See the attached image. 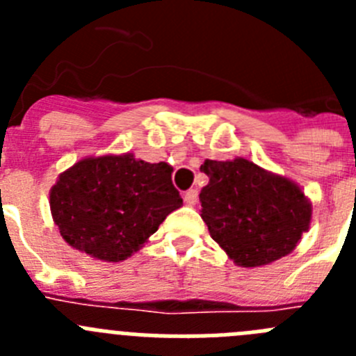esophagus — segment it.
<instances>
[{"label": "esophagus", "instance_id": "esophagus-1", "mask_svg": "<svg viewBox=\"0 0 356 356\" xmlns=\"http://www.w3.org/2000/svg\"><path fill=\"white\" fill-rule=\"evenodd\" d=\"M185 203H187L188 207H194L197 203V191L196 188H191V191H187L185 193Z\"/></svg>", "mask_w": 356, "mask_h": 356}]
</instances>
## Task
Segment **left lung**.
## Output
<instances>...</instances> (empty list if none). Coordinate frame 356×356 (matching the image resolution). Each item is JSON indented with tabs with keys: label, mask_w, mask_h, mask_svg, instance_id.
Segmentation results:
<instances>
[{
	"label": "left lung",
	"mask_w": 356,
	"mask_h": 356,
	"mask_svg": "<svg viewBox=\"0 0 356 356\" xmlns=\"http://www.w3.org/2000/svg\"><path fill=\"white\" fill-rule=\"evenodd\" d=\"M201 219L210 237L241 267H260L292 253L310 228L312 203L285 176L246 159L205 160Z\"/></svg>",
	"instance_id": "left-lung-1"
}]
</instances>
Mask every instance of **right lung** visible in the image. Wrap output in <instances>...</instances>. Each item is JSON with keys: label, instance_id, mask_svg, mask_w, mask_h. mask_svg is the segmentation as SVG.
<instances>
[{"label": "right lung", "instance_id": "1", "mask_svg": "<svg viewBox=\"0 0 356 356\" xmlns=\"http://www.w3.org/2000/svg\"><path fill=\"white\" fill-rule=\"evenodd\" d=\"M171 172L169 163L134 153L81 159L49 191L53 221L74 250L103 262L127 260L184 205Z\"/></svg>", "mask_w": 356, "mask_h": 356}]
</instances>
